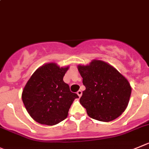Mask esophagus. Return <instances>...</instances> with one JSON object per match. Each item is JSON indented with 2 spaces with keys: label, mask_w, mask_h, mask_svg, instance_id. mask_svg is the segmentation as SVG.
<instances>
[{
  "label": "esophagus",
  "mask_w": 149,
  "mask_h": 149,
  "mask_svg": "<svg viewBox=\"0 0 149 149\" xmlns=\"http://www.w3.org/2000/svg\"><path fill=\"white\" fill-rule=\"evenodd\" d=\"M77 95H78V97H81V96H82V93H82L81 91L79 90L77 92Z\"/></svg>",
  "instance_id": "1"
}]
</instances>
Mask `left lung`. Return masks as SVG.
<instances>
[{
	"label": "left lung",
	"mask_w": 149,
	"mask_h": 149,
	"mask_svg": "<svg viewBox=\"0 0 149 149\" xmlns=\"http://www.w3.org/2000/svg\"><path fill=\"white\" fill-rule=\"evenodd\" d=\"M86 86L80 103L91 118L109 122L119 117L127 107L132 87L124 76L105 61L93 60L77 66Z\"/></svg>",
	"instance_id": "left-lung-1"
}]
</instances>
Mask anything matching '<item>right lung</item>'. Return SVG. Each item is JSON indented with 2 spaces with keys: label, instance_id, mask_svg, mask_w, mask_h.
<instances>
[{
  "label": "right lung",
  "instance_id": "obj_1",
  "mask_svg": "<svg viewBox=\"0 0 149 149\" xmlns=\"http://www.w3.org/2000/svg\"><path fill=\"white\" fill-rule=\"evenodd\" d=\"M69 68L60 67L56 63H45L35 71L25 84L22 102L28 114L36 122L53 126L67 118L74 100L79 97L63 82Z\"/></svg>",
  "mask_w": 149,
  "mask_h": 149
}]
</instances>
